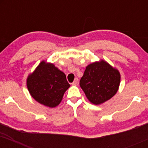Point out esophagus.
Instances as JSON below:
<instances>
[{
  "label": "esophagus",
  "mask_w": 148,
  "mask_h": 148,
  "mask_svg": "<svg viewBox=\"0 0 148 148\" xmlns=\"http://www.w3.org/2000/svg\"><path fill=\"white\" fill-rule=\"evenodd\" d=\"M79 84V79H77V78H76L75 79H74V82L72 83V85H74V86H76V85H78Z\"/></svg>",
  "instance_id": "esophagus-1"
}]
</instances>
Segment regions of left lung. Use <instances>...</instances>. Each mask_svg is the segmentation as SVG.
Returning a JSON list of instances; mask_svg holds the SVG:
<instances>
[{
  "label": "left lung",
  "mask_w": 148,
  "mask_h": 148,
  "mask_svg": "<svg viewBox=\"0 0 148 148\" xmlns=\"http://www.w3.org/2000/svg\"><path fill=\"white\" fill-rule=\"evenodd\" d=\"M120 74L105 61L86 67L80 86L90 102L98 105L111 99L118 91Z\"/></svg>",
  "instance_id": "obj_1"
}]
</instances>
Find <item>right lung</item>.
<instances>
[{
	"label": "right lung",
	"mask_w": 148,
	"mask_h": 148,
	"mask_svg": "<svg viewBox=\"0 0 148 148\" xmlns=\"http://www.w3.org/2000/svg\"><path fill=\"white\" fill-rule=\"evenodd\" d=\"M69 86L63 72L53 64L44 61L27 79V87L31 96L38 102L51 108L60 103Z\"/></svg>",
	"instance_id": "1"
}]
</instances>
